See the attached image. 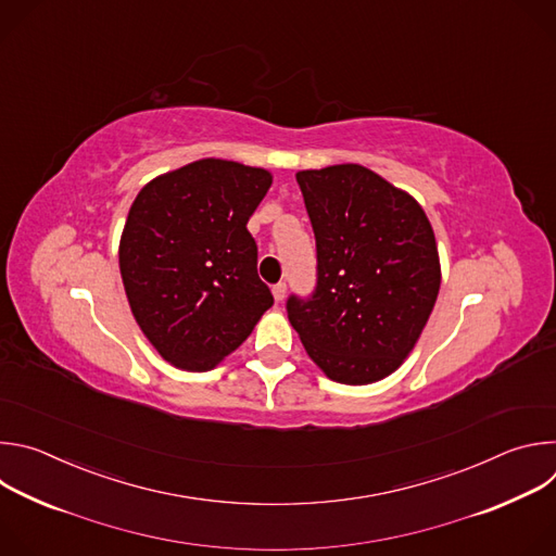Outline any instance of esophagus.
Returning <instances> with one entry per match:
<instances>
[{
  "label": "esophagus",
  "mask_w": 556,
  "mask_h": 556,
  "mask_svg": "<svg viewBox=\"0 0 556 556\" xmlns=\"http://www.w3.org/2000/svg\"><path fill=\"white\" fill-rule=\"evenodd\" d=\"M273 296L277 303H281L286 299V283H275L273 286Z\"/></svg>",
  "instance_id": "obj_1"
}]
</instances>
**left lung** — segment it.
<instances>
[{
    "instance_id": "8db88e82",
    "label": "left lung",
    "mask_w": 556,
    "mask_h": 556,
    "mask_svg": "<svg viewBox=\"0 0 556 556\" xmlns=\"http://www.w3.org/2000/svg\"><path fill=\"white\" fill-rule=\"evenodd\" d=\"M316 237V290L288 319L328 378L369 384L416 348L440 292L431 222L407 191L363 165L296 174Z\"/></svg>"
}]
</instances>
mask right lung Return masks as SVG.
I'll use <instances>...</instances> for the list:
<instances>
[{
  "instance_id": "add662e5",
  "label": "right lung",
  "mask_w": 556,
  "mask_h": 556,
  "mask_svg": "<svg viewBox=\"0 0 556 556\" xmlns=\"http://www.w3.org/2000/svg\"><path fill=\"white\" fill-rule=\"evenodd\" d=\"M273 185L260 167L202 157L147 182L118 244L134 319L167 363L208 371L273 305L247 224Z\"/></svg>"
}]
</instances>
